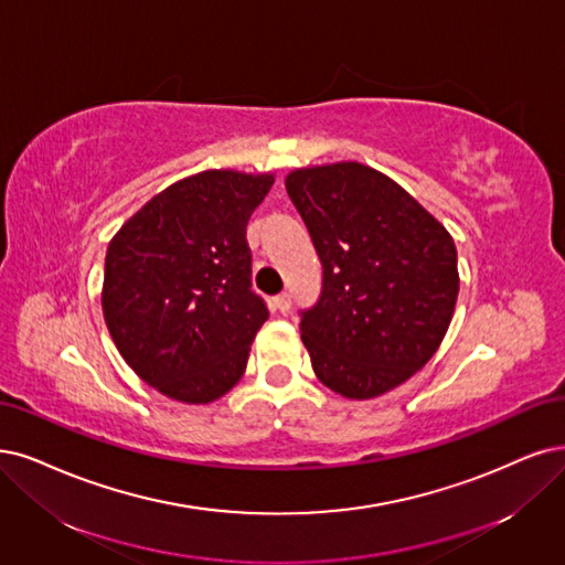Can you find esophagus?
Returning a JSON list of instances; mask_svg holds the SVG:
<instances>
[{"label":"esophagus","mask_w":565,"mask_h":565,"mask_svg":"<svg viewBox=\"0 0 565 565\" xmlns=\"http://www.w3.org/2000/svg\"><path fill=\"white\" fill-rule=\"evenodd\" d=\"M271 309L279 311V315H286V311L290 309V296L288 294H281L277 298H271Z\"/></svg>","instance_id":"1"}]
</instances>
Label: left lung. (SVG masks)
<instances>
[{
  "label": "left lung",
  "instance_id": "1",
  "mask_svg": "<svg viewBox=\"0 0 565 565\" xmlns=\"http://www.w3.org/2000/svg\"><path fill=\"white\" fill-rule=\"evenodd\" d=\"M323 265L300 332L321 384L370 401L419 372L443 344L458 298L447 227L403 185L363 162L286 177Z\"/></svg>",
  "mask_w": 565,
  "mask_h": 565
}]
</instances>
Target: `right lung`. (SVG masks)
<instances>
[{
    "label": "right lung",
    "instance_id": "obj_1",
    "mask_svg": "<svg viewBox=\"0 0 565 565\" xmlns=\"http://www.w3.org/2000/svg\"><path fill=\"white\" fill-rule=\"evenodd\" d=\"M271 183L235 170L185 177L109 242L104 321L125 363L167 398L206 405L242 380L267 321L250 290L246 223Z\"/></svg>",
    "mask_w": 565,
    "mask_h": 565
}]
</instances>
